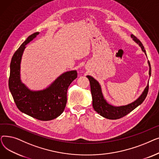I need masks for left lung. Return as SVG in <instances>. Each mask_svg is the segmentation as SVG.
<instances>
[{"mask_svg":"<svg viewBox=\"0 0 159 159\" xmlns=\"http://www.w3.org/2000/svg\"><path fill=\"white\" fill-rule=\"evenodd\" d=\"M131 37L133 39V40L140 46L142 50H143V52H144L145 55L147 56L144 47L143 46L141 42L139 40V39H138L133 35H131ZM148 64L149 66V75H151V65H150L149 61ZM86 77L88 78L90 82L91 95H92L93 99V107L95 111H96L99 115L102 116L103 117L108 119L116 120L126 116L129 113L132 111L133 110L135 109L137 106H139L140 104L143 103L148 95L149 84H148V86L144 90L143 93H142V95L135 101L126 106H113L110 104H108L104 99L102 93L101 87L100 86L99 83L92 77L89 76V75H87Z\"/></svg>","mask_w":159,"mask_h":159,"instance_id":"8db88e82","label":"left lung"}]
</instances>
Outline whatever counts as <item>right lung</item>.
Wrapping results in <instances>:
<instances>
[{"mask_svg": "<svg viewBox=\"0 0 159 159\" xmlns=\"http://www.w3.org/2000/svg\"><path fill=\"white\" fill-rule=\"evenodd\" d=\"M39 34L36 32L30 35L13 54L8 84L14 102L20 111L36 119L47 121L58 117L64 111L67 91L77 77V72L73 70L64 73L48 88L40 91H31L22 83L20 62L25 46Z\"/></svg>", "mask_w": 159, "mask_h": 159, "instance_id": "add662e5", "label": "right lung"}]
</instances>
